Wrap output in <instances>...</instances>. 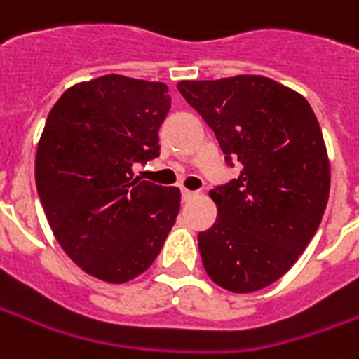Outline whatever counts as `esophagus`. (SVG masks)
<instances>
[{
	"mask_svg": "<svg viewBox=\"0 0 359 359\" xmlns=\"http://www.w3.org/2000/svg\"><path fill=\"white\" fill-rule=\"evenodd\" d=\"M180 196H182V200H184V202H189V200L196 198V196H198V192H194V190L182 189V190H180Z\"/></svg>",
	"mask_w": 359,
	"mask_h": 359,
	"instance_id": "obj_1",
	"label": "esophagus"
}]
</instances>
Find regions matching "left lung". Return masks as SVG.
<instances>
[{
    "label": "left lung",
    "mask_w": 359,
    "mask_h": 359,
    "mask_svg": "<svg viewBox=\"0 0 359 359\" xmlns=\"http://www.w3.org/2000/svg\"><path fill=\"white\" fill-rule=\"evenodd\" d=\"M179 92L208 123L226 163L241 170L214 187L218 218L198 233L202 265L231 292L275 283L320 226L330 165L311 104L265 76L182 80Z\"/></svg>",
    "instance_id": "obj_1"
}]
</instances>
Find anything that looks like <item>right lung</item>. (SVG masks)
Segmentation results:
<instances>
[{
  "label": "right lung",
  "instance_id": "add662e5",
  "mask_svg": "<svg viewBox=\"0 0 359 359\" xmlns=\"http://www.w3.org/2000/svg\"><path fill=\"white\" fill-rule=\"evenodd\" d=\"M169 88L108 74L68 88L39 141L36 192L67 255L106 283L149 269L177 220L179 189L133 179L159 157Z\"/></svg>",
  "mask_w": 359,
  "mask_h": 359
}]
</instances>
